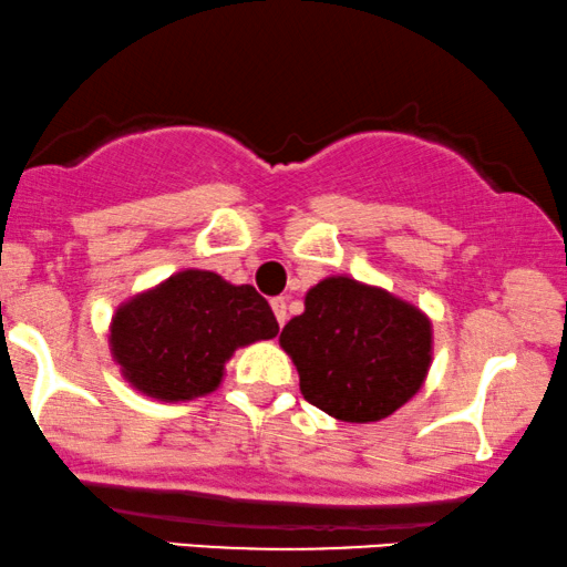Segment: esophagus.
Listing matches in <instances>:
<instances>
[{"instance_id": "34e87169", "label": "esophagus", "mask_w": 567, "mask_h": 567, "mask_svg": "<svg viewBox=\"0 0 567 567\" xmlns=\"http://www.w3.org/2000/svg\"><path fill=\"white\" fill-rule=\"evenodd\" d=\"M270 307H272V312H276V320H278V326H284L286 323V299L284 297H272L270 299Z\"/></svg>"}]
</instances>
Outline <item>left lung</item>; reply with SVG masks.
I'll use <instances>...</instances> for the list:
<instances>
[{
    "label": "left lung",
    "mask_w": 567,
    "mask_h": 567,
    "mask_svg": "<svg viewBox=\"0 0 567 567\" xmlns=\"http://www.w3.org/2000/svg\"><path fill=\"white\" fill-rule=\"evenodd\" d=\"M305 400L347 423L381 421L421 389L431 323L421 310L337 276L312 286L281 331Z\"/></svg>",
    "instance_id": "8db88e82"
}]
</instances>
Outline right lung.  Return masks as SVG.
<instances>
[{"label": "right lung", "mask_w": 567, "mask_h": 567, "mask_svg": "<svg viewBox=\"0 0 567 567\" xmlns=\"http://www.w3.org/2000/svg\"><path fill=\"white\" fill-rule=\"evenodd\" d=\"M276 333L278 320L255 286L226 284L209 270H184L123 305L110 341L117 365L138 391L178 402L218 386L236 347Z\"/></svg>", "instance_id": "add662e5"}]
</instances>
